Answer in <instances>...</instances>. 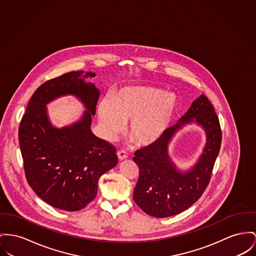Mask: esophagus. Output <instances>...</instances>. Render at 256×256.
Returning a JSON list of instances; mask_svg holds the SVG:
<instances>
[{"mask_svg": "<svg viewBox=\"0 0 256 256\" xmlns=\"http://www.w3.org/2000/svg\"><path fill=\"white\" fill-rule=\"evenodd\" d=\"M118 156L120 161H122L128 157V154L125 150H120V152H118Z\"/></svg>", "mask_w": 256, "mask_h": 256, "instance_id": "1", "label": "esophagus"}]
</instances>
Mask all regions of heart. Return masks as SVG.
Segmentation results:
<instances>
[{
	"instance_id": "heart-1",
	"label": "heart",
	"mask_w": 256,
	"mask_h": 256,
	"mask_svg": "<svg viewBox=\"0 0 256 256\" xmlns=\"http://www.w3.org/2000/svg\"><path fill=\"white\" fill-rule=\"evenodd\" d=\"M178 112L174 93L150 86H131L118 91L112 102H100L98 114L106 134L116 136L130 121L128 134L138 146H150L170 129Z\"/></svg>"
}]
</instances>
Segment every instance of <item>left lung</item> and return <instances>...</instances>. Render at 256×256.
I'll use <instances>...</instances> for the list:
<instances>
[{
	"mask_svg": "<svg viewBox=\"0 0 256 256\" xmlns=\"http://www.w3.org/2000/svg\"><path fill=\"white\" fill-rule=\"evenodd\" d=\"M194 122L204 129L207 142L198 163L189 170H178L168 155L173 138ZM220 120L208 99L201 95L186 114L159 140L138 150L133 158L138 167L134 201L146 214L157 218L172 216L188 210L204 193L220 150Z\"/></svg>",
	"mask_w": 256,
	"mask_h": 256,
	"instance_id": "1",
	"label": "left lung"
}]
</instances>
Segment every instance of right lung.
Returning a JSON list of instances; mask_svg holds the SVG:
<instances>
[{"mask_svg": "<svg viewBox=\"0 0 256 256\" xmlns=\"http://www.w3.org/2000/svg\"><path fill=\"white\" fill-rule=\"evenodd\" d=\"M94 72H70L46 82L34 91L18 130L20 150L29 186L46 203L76 212L96 196L100 176L118 164L116 148L95 136L90 127L100 96L86 78ZM72 94L86 106L78 122L56 128L46 104Z\"/></svg>", "mask_w": 256, "mask_h": 256, "instance_id": "obj_1", "label": "right lung"}]
</instances>
